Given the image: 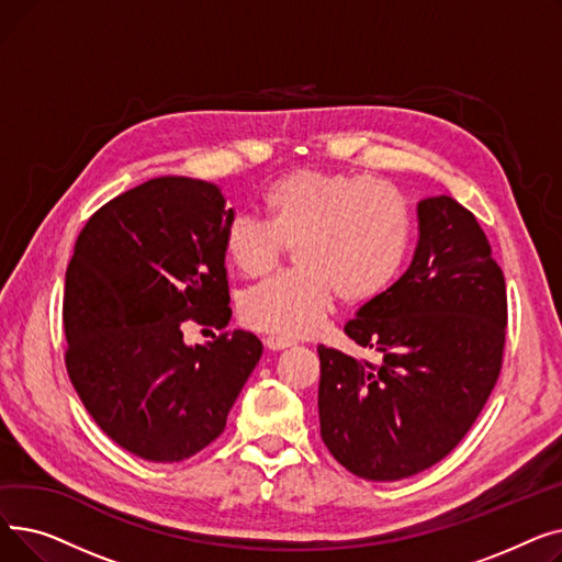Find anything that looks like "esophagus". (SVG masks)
<instances>
[{
  "mask_svg": "<svg viewBox=\"0 0 562 562\" xmlns=\"http://www.w3.org/2000/svg\"><path fill=\"white\" fill-rule=\"evenodd\" d=\"M263 344H266V348H269V350H282V348L293 346V341L284 339V337H266Z\"/></svg>",
  "mask_w": 562,
  "mask_h": 562,
  "instance_id": "1",
  "label": "esophagus"
}]
</instances>
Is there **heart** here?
<instances>
[{"label":"heart","instance_id":"heart-1","mask_svg":"<svg viewBox=\"0 0 562 562\" xmlns=\"http://www.w3.org/2000/svg\"><path fill=\"white\" fill-rule=\"evenodd\" d=\"M263 206L269 221L232 218L225 252L244 276L261 278L296 246L299 269L241 299L250 328L284 339L314 333L335 296L344 305L378 299L401 273L415 234L405 198L367 175L291 170L266 189Z\"/></svg>","mask_w":562,"mask_h":562}]
</instances>
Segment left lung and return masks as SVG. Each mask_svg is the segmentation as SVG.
I'll list each match as a JSON object with an SVG mask.
<instances>
[{"label":"left lung","instance_id":"8db88e82","mask_svg":"<svg viewBox=\"0 0 562 562\" xmlns=\"http://www.w3.org/2000/svg\"><path fill=\"white\" fill-rule=\"evenodd\" d=\"M409 269L346 323L380 367L318 346L321 439L350 474L401 481L447 458L501 371L506 280L474 214L449 195L417 204Z\"/></svg>","mask_w":562,"mask_h":562}]
</instances>
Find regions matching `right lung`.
Here are the masks:
<instances>
[{"label":"right lung","mask_w":562,"mask_h":562,"mask_svg":"<svg viewBox=\"0 0 562 562\" xmlns=\"http://www.w3.org/2000/svg\"><path fill=\"white\" fill-rule=\"evenodd\" d=\"M212 182L157 177L106 202L66 271V367L95 424L130 453L180 462L225 430L261 358L246 330L187 344L184 323L225 328V229Z\"/></svg>","instance_id":"obj_1"}]
</instances>
